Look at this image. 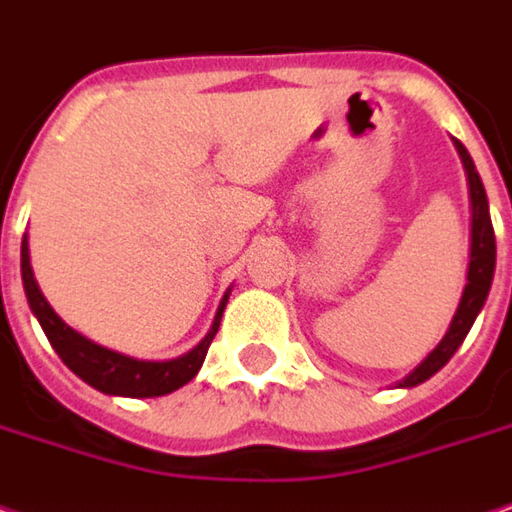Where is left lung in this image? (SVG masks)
<instances>
[{"mask_svg": "<svg viewBox=\"0 0 512 512\" xmlns=\"http://www.w3.org/2000/svg\"><path fill=\"white\" fill-rule=\"evenodd\" d=\"M454 146L459 157H462L465 177H468V197H471V259H468V284L462 290L459 307H456L454 318H451V327L445 332V338L437 344L434 352H428V358L406 380H400L403 389L425 383L428 377L437 375L442 366L454 358V352L462 346L465 335L471 332L476 315L482 312L485 301H488L490 284H493V270H496V236H493V222H490L485 185L479 180V171L473 166L468 149L459 140H454Z\"/></svg>", "mask_w": 512, "mask_h": 512, "instance_id": "obj_1", "label": "left lung"}]
</instances>
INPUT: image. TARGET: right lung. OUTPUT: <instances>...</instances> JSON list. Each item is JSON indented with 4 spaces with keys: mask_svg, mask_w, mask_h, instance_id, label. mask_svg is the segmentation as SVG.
Here are the masks:
<instances>
[{
    "mask_svg": "<svg viewBox=\"0 0 512 512\" xmlns=\"http://www.w3.org/2000/svg\"><path fill=\"white\" fill-rule=\"evenodd\" d=\"M22 284L27 304H30L33 315L39 318L41 329L58 352V358L64 360L72 372L84 383H89L92 389L104 394H118V397H163V394L177 392L188 380H194L200 372L202 360L208 355V346L214 341L216 329H219L228 296H231V290L222 296L208 335L191 352H185L174 360H137L89 341L58 318L56 310L47 304V298L41 296L39 284L33 279L27 236L22 239Z\"/></svg>",
    "mask_w": 512,
    "mask_h": 512,
    "instance_id": "right-lung-1",
    "label": "right lung"
}]
</instances>
